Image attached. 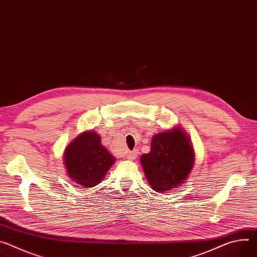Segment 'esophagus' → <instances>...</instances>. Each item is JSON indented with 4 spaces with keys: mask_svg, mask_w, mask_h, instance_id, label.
<instances>
[{
    "mask_svg": "<svg viewBox=\"0 0 257 257\" xmlns=\"http://www.w3.org/2000/svg\"><path fill=\"white\" fill-rule=\"evenodd\" d=\"M137 155H138V151L137 150H133L132 152H129L127 154V159L129 160H135L137 158Z\"/></svg>",
    "mask_w": 257,
    "mask_h": 257,
    "instance_id": "esophagus-1",
    "label": "esophagus"
}]
</instances>
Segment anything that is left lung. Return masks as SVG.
<instances>
[{"mask_svg": "<svg viewBox=\"0 0 257 257\" xmlns=\"http://www.w3.org/2000/svg\"><path fill=\"white\" fill-rule=\"evenodd\" d=\"M190 139L180 129L162 132L153 137L151 152L141 158L145 174L157 192L175 189L189 176L194 166Z\"/></svg>", "mask_w": 257, "mask_h": 257, "instance_id": "obj_1", "label": "left lung"}]
</instances>
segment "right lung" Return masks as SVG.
<instances>
[{
  "mask_svg": "<svg viewBox=\"0 0 257 257\" xmlns=\"http://www.w3.org/2000/svg\"><path fill=\"white\" fill-rule=\"evenodd\" d=\"M110 155L100 144L95 132H84L68 145L64 152V163L68 176L81 188L97 185L114 163Z\"/></svg>",
  "mask_w": 257,
  "mask_h": 257,
  "instance_id": "right-lung-1",
  "label": "right lung"
}]
</instances>
